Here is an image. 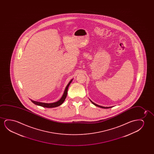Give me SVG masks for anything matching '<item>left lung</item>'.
I'll list each match as a JSON object with an SVG mask.
<instances>
[{"label": "left lung", "mask_w": 154, "mask_h": 154, "mask_svg": "<svg viewBox=\"0 0 154 154\" xmlns=\"http://www.w3.org/2000/svg\"><path fill=\"white\" fill-rule=\"evenodd\" d=\"M89 100H90V101L91 102V103H93V104H94V105L96 106H97V107H99L100 108H104V109H106V108H112V107H114V106H111V107H103V106H101L98 105H97V104H96V103H94L91 101V99H89Z\"/></svg>", "instance_id": "1"}]
</instances>
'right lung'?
I'll return each mask as SVG.
<instances>
[{
    "label": "right lung",
    "instance_id": "obj_1",
    "mask_svg": "<svg viewBox=\"0 0 154 154\" xmlns=\"http://www.w3.org/2000/svg\"><path fill=\"white\" fill-rule=\"evenodd\" d=\"M72 80H73V79H72V80L70 81L69 83H68L67 85V86L66 87V88L65 89V91H64L63 95L62 96V97H61V98L59 99L58 101H56V102H54V103H42V102L34 101V100H32V99H30V100L33 103H35V105L40 106H42V107H43L54 108L61 105V104L64 102L66 98L67 97L68 88L70 84H71V82H72Z\"/></svg>",
    "mask_w": 154,
    "mask_h": 154
}]
</instances>
